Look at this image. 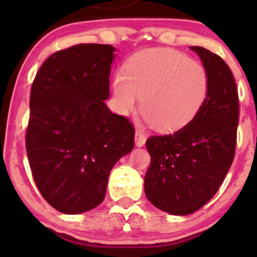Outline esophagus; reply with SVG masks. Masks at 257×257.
<instances>
[{
  "label": "esophagus",
  "instance_id": "esophagus-1",
  "mask_svg": "<svg viewBox=\"0 0 257 257\" xmlns=\"http://www.w3.org/2000/svg\"><path fill=\"white\" fill-rule=\"evenodd\" d=\"M146 143V137L144 135V133H141L140 131L135 132V145L138 147H143Z\"/></svg>",
  "mask_w": 257,
  "mask_h": 257
}]
</instances>
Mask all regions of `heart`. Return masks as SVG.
<instances>
[{"mask_svg":"<svg viewBox=\"0 0 257 257\" xmlns=\"http://www.w3.org/2000/svg\"><path fill=\"white\" fill-rule=\"evenodd\" d=\"M209 79L198 61L174 49H146L129 59L112 82L117 108L126 114L137 107L159 132L187 124L204 104Z\"/></svg>","mask_w":257,"mask_h":257,"instance_id":"heart-1","label":"heart"}]
</instances>
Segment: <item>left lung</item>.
I'll list each match as a JSON object with an SVG mask.
<instances>
[{
    "mask_svg": "<svg viewBox=\"0 0 257 257\" xmlns=\"http://www.w3.org/2000/svg\"><path fill=\"white\" fill-rule=\"evenodd\" d=\"M190 49L198 54L208 75L204 104L184 128L146 141L151 156L145 175L147 199L180 216L197 211L217 192L234 158L239 117L231 69L203 47Z\"/></svg>",
    "mask_w": 257,
    "mask_h": 257,
    "instance_id": "1",
    "label": "left lung"
}]
</instances>
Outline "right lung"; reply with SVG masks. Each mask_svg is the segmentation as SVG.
Returning <instances> with one entry per match:
<instances>
[{"instance_id":"obj_1","label":"right lung","mask_w":257,"mask_h":257,"mask_svg":"<svg viewBox=\"0 0 257 257\" xmlns=\"http://www.w3.org/2000/svg\"><path fill=\"white\" fill-rule=\"evenodd\" d=\"M114 52L95 43L55 52L32 83L29 163L43 198L63 214L98 206L112 168L134 149L133 125L105 104Z\"/></svg>"}]
</instances>
